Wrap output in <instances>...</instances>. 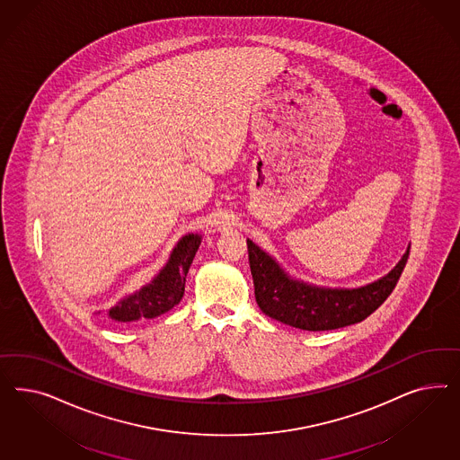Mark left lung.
I'll list each match as a JSON object with an SVG mask.
<instances>
[{
	"instance_id": "8db88e82",
	"label": "left lung",
	"mask_w": 460,
	"mask_h": 460,
	"mask_svg": "<svg viewBox=\"0 0 460 460\" xmlns=\"http://www.w3.org/2000/svg\"><path fill=\"white\" fill-rule=\"evenodd\" d=\"M256 304L263 314L302 331H332L369 317L394 290L410 246L388 275L358 288H329L290 277L279 261L248 239Z\"/></svg>"
}]
</instances>
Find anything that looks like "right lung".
<instances>
[{
  "label": "right lung",
  "instance_id": "obj_1",
  "mask_svg": "<svg viewBox=\"0 0 460 460\" xmlns=\"http://www.w3.org/2000/svg\"><path fill=\"white\" fill-rule=\"evenodd\" d=\"M200 241L202 236L194 233L181 237L170 252L167 265L158 271V275L150 283L143 285L137 292L126 295L125 298L111 306L108 310V317L116 322L155 319L177 305L185 292V277L194 261Z\"/></svg>",
  "mask_w": 460,
  "mask_h": 460
}]
</instances>
